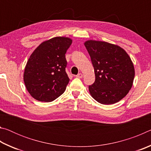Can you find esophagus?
<instances>
[{"mask_svg":"<svg viewBox=\"0 0 151 151\" xmlns=\"http://www.w3.org/2000/svg\"><path fill=\"white\" fill-rule=\"evenodd\" d=\"M76 77L77 78H83V74L82 73H78L77 75L76 76Z\"/></svg>","mask_w":151,"mask_h":151,"instance_id":"1","label":"esophagus"}]
</instances>
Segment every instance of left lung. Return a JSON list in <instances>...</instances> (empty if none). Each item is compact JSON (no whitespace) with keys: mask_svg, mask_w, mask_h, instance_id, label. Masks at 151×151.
Masks as SVG:
<instances>
[{"mask_svg":"<svg viewBox=\"0 0 151 151\" xmlns=\"http://www.w3.org/2000/svg\"><path fill=\"white\" fill-rule=\"evenodd\" d=\"M85 46L95 74V81L88 86L91 96L103 104L121 101L131 90L134 78L131 58L122 48L106 42L91 40Z\"/></svg>","mask_w":151,"mask_h":151,"instance_id":"obj_1","label":"left lung"}]
</instances>
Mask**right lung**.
Here are the masks:
<instances>
[{"instance_id":"add662e5","label":"right lung","mask_w":151,"mask_h":151,"mask_svg":"<svg viewBox=\"0 0 151 151\" xmlns=\"http://www.w3.org/2000/svg\"><path fill=\"white\" fill-rule=\"evenodd\" d=\"M72 44L67 37H55L41 43L30 55L25 66L24 82L36 100L51 102L66 90L70 79L65 69V54Z\"/></svg>"}]
</instances>
